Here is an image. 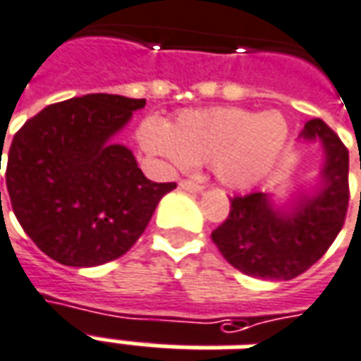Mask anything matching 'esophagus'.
<instances>
[{
  "label": "esophagus",
  "mask_w": 361,
  "mask_h": 361,
  "mask_svg": "<svg viewBox=\"0 0 361 361\" xmlns=\"http://www.w3.org/2000/svg\"><path fill=\"white\" fill-rule=\"evenodd\" d=\"M180 188L185 189V191H193V193H201V191L205 189L201 183H197V181H189V180H181Z\"/></svg>",
  "instance_id": "34e87169"
}]
</instances>
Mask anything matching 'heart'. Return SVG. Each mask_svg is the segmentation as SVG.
Listing matches in <instances>:
<instances>
[{
	"label": "heart",
	"mask_w": 361,
	"mask_h": 361,
	"mask_svg": "<svg viewBox=\"0 0 361 361\" xmlns=\"http://www.w3.org/2000/svg\"><path fill=\"white\" fill-rule=\"evenodd\" d=\"M287 137L289 127L281 113L234 107L185 111L168 128L152 119L138 128V140L148 154L176 170L211 162L216 180L231 189H250L264 180Z\"/></svg>",
	"instance_id": "b5f03b06"
}]
</instances>
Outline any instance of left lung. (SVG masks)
<instances>
[{
  "mask_svg": "<svg viewBox=\"0 0 361 361\" xmlns=\"http://www.w3.org/2000/svg\"><path fill=\"white\" fill-rule=\"evenodd\" d=\"M301 140H319L322 166L311 189H299L287 203L269 191L231 201V213L211 238L224 259L246 276L293 279L322 258L338 236L348 211V150L334 130L311 119Z\"/></svg>",
  "mask_w": 361,
  "mask_h": 361,
  "instance_id": "1",
  "label": "left lung"
}]
</instances>
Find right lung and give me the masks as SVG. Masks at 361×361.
Listing matches in <instances>:
<instances>
[{"label":"right lung","instance_id":"1","mask_svg":"<svg viewBox=\"0 0 361 361\" xmlns=\"http://www.w3.org/2000/svg\"><path fill=\"white\" fill-rule=\"evenodd\" d=\"M145 105L90 93L44 107L13 137L9 199L23 231L49 258L72 268L119 258L176 188L146 180L133 150L113 140Z\"/></svg>","mask_w":361,"mask_h":361}]
</instances>
